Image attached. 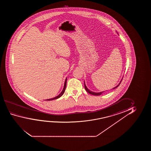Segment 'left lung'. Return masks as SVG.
Segmentation results:
<instances>
[{"instance_id": "left-lung-1", "label": "left lung", "mask_w": 151, "mask_h": 151, "mask_svg": "<svg viewBox=\"0 0 151 151\" xmlns=\"http://www.w3.org/2000/svg\"><path fill=\"white\" fill-rule=\"evenodd\" d=\"M121 81L120 82V83L119 84V85L116 86V87H115V88H114V89H115V88H117V87L119 86V85H120V83H121ZM85 89H86V91H87V92L88 93H89V94H92V95H101V93H103V92H99V93H95V92H91V91H90L89 90V89H88L87 88V87H86V85H85Z\"/></svg>"}]
</instances>
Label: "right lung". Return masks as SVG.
<instances>
[{"label": "right lung", "instance_id": "right-lung-1", "mask_svg": "<svg viewBox=\"0 0 151 151\" xmlns=\"http://www.w3.org/2000/svg\"><path fill=\"white\" fill-rule=\"evenodd\" d=\"M66 79H65V83H64V88H63V90H62V92H61V93H60V94H59V95H58V96H56V97L52 98V99H46V101H52V100H54V99H57L58 98H59V97H61V96L63 94V93H64V91H65V88H66Z\"/></svg>", "mask_w": 151, "mask_h": 151}]
</instances>
